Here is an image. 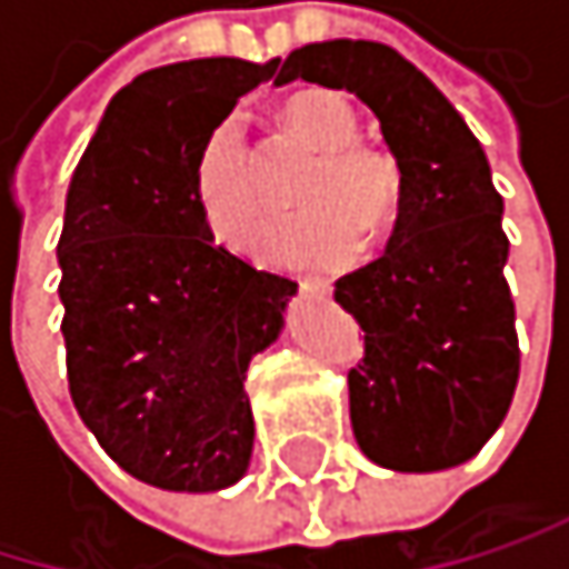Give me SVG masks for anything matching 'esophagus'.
I'll return each instance as SVG.
<instances>
[{"instance_id": "esophagus-1", "label": "esophagus", "mask_w": 569, "mask_h": 569, "mask_svg": "<svg viewBox=\"0 0 569 569\" xmlns=\"http://www.w3.org/2000/svg\"><path fill=\"white\" fill-rule=\"evenodd\" d=\"M297 282H300V290L310 297H331V290H335L327 279H297Z\"/></svg>"}]
</instances>
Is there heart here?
I'll return each mask as SVG.
<instances>
[{
	"instance_id": "heart-1",
	"label": "heart",
	"mask_w": 569,
	"mask_h": 569,
	"mask_svg": "<svg viewBox=\"0 0 569 569\" xmlns=\"http://www.w3.org/2000/svg\"><path fill=\"white\" fill-rule=\"evenodd\" d=\"M279 126L317 152L300 177L297 214L276 218L256 238L262 262L279 269H341L358 259L365 234H379L399 211L402 177L386 149L358 139L355 108L335 91H300L282 101ZM193 201L208 231L228 249H242L266 193L246 129L234 116L214 122L193 157Z\"/></svg>"
}]
</instances>
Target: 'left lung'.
Instances as JSON below:
<instances>
[{
  "mask_svg": "<svg viewBox=\"0 0 569 569\" xmlns=\"http://www.w3.org/2000/svg\"><path fill=\"white\" fill-rule=\"evenodd\" d=\"M297 78L358 94L402 177L386 252L335 282V300L365 331V358L348 371L355 440L392 471L465 465L506 420L519 382L506 204L485 149L386 43H307L276 81Z\"/></svg>",
  "mask_w": 569,
  "mask_h": 569,
  "instance_id": "obj_1",
  "label": "left lung"
}]
</instances>
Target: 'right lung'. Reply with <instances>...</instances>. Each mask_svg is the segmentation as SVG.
<instances>
[{"instance_id": "add662e5", "label": "right lung", "mask_w": 569, "mask_h": 569, "mask_svg": "<svg viewBox=\"0 0 569 569\" xmlns=\"http://www.w3.org/2000/svg\"><path fill=\"white\" fill-rule=\"evenodd\" d=\"M279 60L204 57L126 84L68 187L60 335L78 417L112 461L167 491H218L252 457L249 361L297 282L214 246L193 157Z\"/></svg>"}]
</instances>
